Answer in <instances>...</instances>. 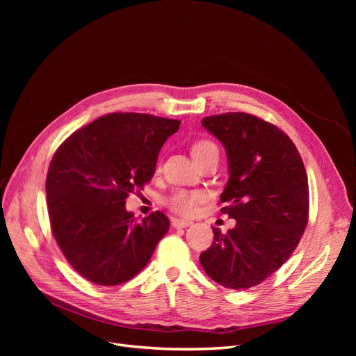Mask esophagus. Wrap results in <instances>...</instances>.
<instances>
[{
	"instance_id": "esophagus-1",
	"label": "esophagus",
	"mask_w": 356,
	"mask_h": 356,
	"mask_svg": "<svg viewBox=\"0 0 356 356\" xmlns=\"http://www.w3.org/2000/svg\"><path fill=\"white\" fill-rule=\"evenodd\" d=\"M170 222L175 229H184V227H188V225H191V221H188V220H181V218H174V217L170 218Z\"/></svg>"
}]
</instances>
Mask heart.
<instances>
[{"mask_svg":"<svg viewBox=\"0 0 356 356\" xmlns=\"http://www.w3.org/2000/svg\"><path fill=\"white\" fill-rule=\"evenodd\" d=\"M218 148L212 141L208 139H199L191 147V154L195 157L196 161L207 157L211 153H217ZM204 200V193L197 190H184V188H177L165 197L166 207L178 215L182 217H190V215L195 213L199 208V204Z\"/></svg>","mask_w":356,"mask_h":356,"instance_id":"heart-1","label":"heart"}]
</instances>
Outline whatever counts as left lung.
Masks as SVG:
<instances>
[{"mask_svg":"<svg viewBox=\"0 0 356 356\" xmlns=\"http://www.w3.org/2000/svg\"><path fill=\"white\" fill-rule=\"evenodd\" d=\"M202 126L225 148L230 177L221 212L236 225L227 233L213 229V243L200 254V264L225 288H251L288 260L306 230V169L289 136L255 115H211Z\"/></svg>","mask_w":356,"mask_h":356,"instance_id":"8db88e82","label":"left lung"}]
</instances>
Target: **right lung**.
I'll use <instances>...</instances> for the list:
<instances>
[{"mask_svg":"<svg viewBox=\"0 0 356 356\" xmlns=\"http://www.w3.org/2000/svg\"><path fill=\"white\" fill-rule=\"evenodd\" d=\"M179 123L113 113L75 131L56 149L46 179L51 233L74 270L88 281L102 286L131 281L168 233L163 212L136 222L124 204L129 193L153 178L160 148Z\"/></svg>","mask_w":356,"mask_h":356,"instance_id":"add662e5","label":"right lung"}]
</instances>
